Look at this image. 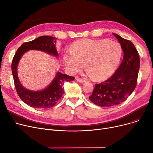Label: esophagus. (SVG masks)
<instances>
[{
    "mask_svg": "<svg viewBox=\"0 0 153 153\" xmlns=\"http://www.w3.org/2000/svg\"><path fill=\"white\" fill-rule=\"evenodd\" d=\"M76 80L77 82H81V83H84L85 82V80H84L82 79H81V78H79L78 77H76Z\"/></svg>",
    "mask_w": 153,
    "mask_h": 153,
    "instance_id": "1",
    "label": "esophagus"
}]
</instances>
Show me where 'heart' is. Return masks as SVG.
<instances>
[{
    "instance_id": "1",
    "label": "heart",
    "mask_w": 153,
    "mask_h": 153,
    "mask_svg": "<svg viewBox=\"0 0 153 153\" xmlns=\"http://www.w3.org/2000/svg\"><path fill=\"white\" fill-rule=\"evenodd\" d=\"M122 54V46L117 42L83 39L74 42L71 51L64 53V61L70 72L79 71L84 63L92 78L103 80L114 73Z\"/></svg>"
}]
</instances>
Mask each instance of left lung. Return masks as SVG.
<instances>
[{
    "label": "left lung",
    "mask_w": 153,
    "mask_h": 153,
    "mask_svg": "<svg viewBox=\"0 0 153 153\" xmlns=\"http://www.w3.org/2000/svg\"><path fill=\"white\" fill-rule=\"evenodd\" d=\"M113 34L121 45L124 53L123 61L108 79L95 84L89 97L95 105L103 107L118 105L129 97L137 84L140 69L139 54L133 43Z\"/></svg>",
    "instance_id": "left-lung-1"
}]
</instances>
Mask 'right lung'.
<instances>
[{
	"label": "right lung",
	"instance_id": "obj_1",
	"mask_svg": "<svg viewBox=\"0 0 153 153\" xmlns=\"http://www.w3.org/2000/svg\"><path fill=\"white\" fill-rule=\"evenodd\" d=\"M57 38L42 36L32 41L23 43L15 54L12 62V72L15 89L21 100L28 105L36 108L52 107L61 98L64 93V82L73 81L74 77L57 72L51 83L44 90L31 91L24 88L20 82L17 75V66L22 55L28 50H39L58 57L56 48Z\"/></svg>",
	"mask_w": 153,
	"mask_h": 153
}]
</instances>
